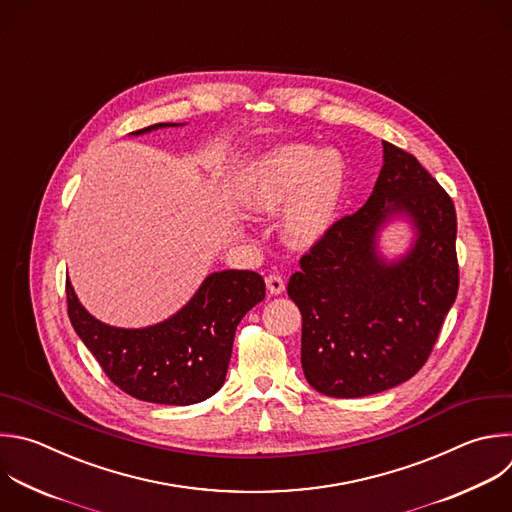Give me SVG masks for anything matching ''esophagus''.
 Listing matches in <instances>:
<instances>
[{
  "label": "esophagus",
  "mask_w": 512,
  "mask_h": 512,
  "mask_svg": "<svg viewBox=\"0 0 512 512\" xmlns=\"http://www.w3.org/2000/svg\"><path fill=\"white\" fill-rule=\"evenodd\" d=\"M265 283H267V289H269L271 295H279V293L285 291V281H283L281 275H275V273H273V275H267Z\"/></svg>",
  "instance_id": "esophagus-1"
}]
</instances>
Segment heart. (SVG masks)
I'll list each match as a JSON object with an SVG mask.
<instances>
[{
  "label": "heart",
  "mask_w": 512,
  "mask_h": 512,
  "mask_svg": "<svg viewBox=\"0 0 512 512\" xmlns=\"http://www.w3.org/2000/svg\"><path fill=\"white\" fill-rule=\"evenodd\" d=\"M346 187V164L337 152L305 142H287L247 164L239 201L253 215H273L287 204L281 235L291 247L309 249L335 225Z\"/></svg>",
  "instance_id": "1"
}]
</instances>
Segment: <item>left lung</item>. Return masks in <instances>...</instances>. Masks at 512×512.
Here are the masks:
<instances>
[{
  "instance_id": "1",
  "label": "left lung",
  "mask_w": 512,
  "mask_h": 512,
  "mask_svg": "<svg viewBox=\"0 0 512 512\" xmlns=\"http://www.w3.org/2000/svg\"><path fill=\"white\" fill-rule=\"evenodd\" d=\"M384 166L366 205L301 257L287 285L301 311V368L313 390L362 398L410 380L428 360L458 293L456 211L406 150L382 142ZM394 220L413 243L388 258L381 231Z\"/></svg>"
}]
</instances>
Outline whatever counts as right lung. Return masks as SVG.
<instances>
[{"mask_svg": "<svg viewBox=\"0 0 512 512\" xmlns=\"http://www.w3.org/2000/svg\"><path fill=\"white\" fill-rule=\"evenodd\" d=\"M173 126L183 124L160 122L130 134ZM66 295L78 337L112 384L142 402L191 406L221 390L235 329L263 301L265 281L255 271H215L177 313L146 327H116L96 319L80 303L70 279Z\"/></svg>", "mask_w": 512, "mask_h": 512, "instance_id": "right-lung-1", "label": "right lung"}]
</instances>
